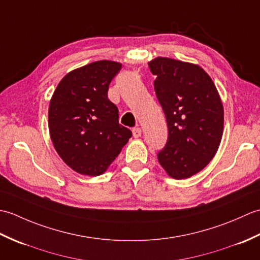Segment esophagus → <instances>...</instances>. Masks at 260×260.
I'll list each match as a JSON object with an SVG mask.
<instances>
[{"instance_id":"esophagus-1","label":"esophagus","mask_w":260,"mask_h":260,"mask_svg":"<svg viewBox=\"0 0 260 260\" xmlns=\"http://www.w3.org/2000/svg\"><path fill=\"white\" fill-rule=\"evenodd\" d=\"M133 136L135 137V139H137V137H140L142 135V129L140 128V127H135V128H133Z\"/></svg>"}]
</instances>
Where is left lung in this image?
Returning a JSON list of instances; mask_svg holds the SVG:
<instances>
[{
  "label": "left lung",
  "instance_id": "left-lung-1",
  "mask_svg": "<svg viewBox=\"0 0 260 260\" xmlns=\"http://www.w3.org/2000/svg\"><path fill=\"white\" fill-rule=\"evenodd\" d=\"M148 67L156 76L154 89L169 128L157 159L171 178H190L218 151L223 132L221 99L212 79L197 64L158 57Z\"/></svg>",
  "mask_w": 260,
  "mask_h": 260
}]
</instances>
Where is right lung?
<instances>
[{
    "mask_svg": "<svg viewBox=\"0 0 260 260\" xmlns=\"http://www.w3.org/2000/svg\"><path fill=\"white\" fill-rule=\"evenodd\" d=\"M120 68L109 60L86 64L66 75L52 95L51 141L63 162L80 174H103L132 137L108 99L109 84Z\"/></svg>",
    "mask_w": 260,
    "mask_h": 260,
    "instance_id": "right-lung-1",
    "label": "right lung"
}]
</instances>
